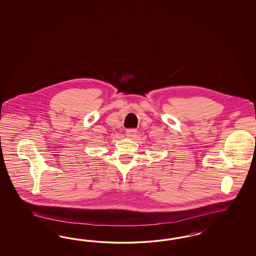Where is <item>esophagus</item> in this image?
Instances as JSON below:
<instances>
[{
    "mask_svg": "<svg viewBox=\"0 0 256 256\" xmlns=\"http://www.w3.org/2000/svg\"><path fill=\"white\" fill-rule=\"evenodd\" d=\"M126 135L128 136H130V137H134V136H136V134H137V130H135V128H128V130H126Z\"/></svg>",
    "mask_w": 256,
    "mask_h": 256,
    "instance_id": "obj_1",
    "label": "esophagus"
}]
</instances>
